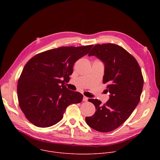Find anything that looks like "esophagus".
Masks as SVG:
<instances>
[{
    "label": "esophagus",
    "mask_w": 160,
    "mask_h": 160,
    "mask_svg": "<svg viewBox=\"0 0 160 160\" xmlns=\"http://www.w3.org/2000/svg\"><path fill=\"white\" fill-rule=\"evenodd\" d=\"M88 99V98H87L86 96H83V101H85H85H87Z\"/></svg>",
    "instance_id": "34e87169"
}]
</instances>
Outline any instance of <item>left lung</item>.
<instances>
[{
  "label": "left lung",
  "instance_id": "1",
  "mask_svg": "<svg viewBox=\"0 0 160 160\" xmlns=\"http://www.w3.org/2000/svg\"><path fill=\"white\" fill-rule=\"evenodd\" d=\"M104 64L103 83H108L106 93H110L104 104L89 99L96 112L86 117L87 124L101 132H109L122 125L138 106L142 91L144 79L141 68L129 52L114 43L97 44L88 53Z\"/></svg>",
  "mask_w": 160,
  "mask_h": 160
}]
</instances>
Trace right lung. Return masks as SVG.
<instances>
[{"instance_id": "add662e5", "label": "right lung", "mask_w": 160, "mask_h": 160, "mask_svg": "<svg viewBox=\"0 0 160 160\" xmlns=\"http://www.w3.org/2000/svg\"><path fill=\"white\" fill-rule=\"evenodd\" d=\"M92 47H61L39 53L27 62L17 93L19 107L30 122L42 128L52 126L62 120L68 106L82 102L83 95L67 88L64 82L70 79L74 63Z\"/></svg>"}]
</instances>
